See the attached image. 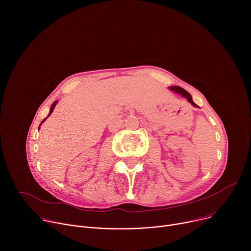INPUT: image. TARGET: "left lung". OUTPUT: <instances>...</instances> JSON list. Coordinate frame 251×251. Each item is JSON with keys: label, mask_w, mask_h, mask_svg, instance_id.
<instances>
[{"label": "left lung", "mask_w": 251, "mask_h": 251, "mask_svg": "<svg viewBox=\"0 0 251 251\" xmlns=\"http://www.w3.org/2000/svg\"><path fill=\"white\" fill-rule=\"evenodd\" d=\"M170 90H172V91H174L175 93H176V94H178V95H180V96H182L183 98H186L187 100H188V102L189 103H191V105L192 106H194V107H196V108H198V106L194 103V101H193V99H192V96L186 91V90H183L182 88H180V87H177V86H173V87H170Z\"/></svg>", "instance_id": "left-lung-1"}]
</instances>
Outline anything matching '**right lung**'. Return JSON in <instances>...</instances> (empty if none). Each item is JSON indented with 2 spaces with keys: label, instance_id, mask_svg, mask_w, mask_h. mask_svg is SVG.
<instances>
[{
  "label": "right lung",
  "instance_id": "obj_1",
  "mask_svg": "<svg viewBox=\"0 0 251 251\" xmlns=\"http://www.w3.org/2000/svg\"><path fill=\"white\" fill-rule=\"evenodd\" d=\"M57 102H58V101H55V102H54V103L51 105V108H50V111H49V114H48V116H47V117H49V116H50V114H51V113L53 112V110H54V108H55V106H56ZM47 117H46V118H45V119H44V120H43V121L40 123V125H41V124H42V123H43V122H44V121L47 119ZM39 128H40V126H39ZM38 130H39V129H38Z\"/></svg>",
  "mask_w": 251,
  "mask_h": 251
}]
</instances>
